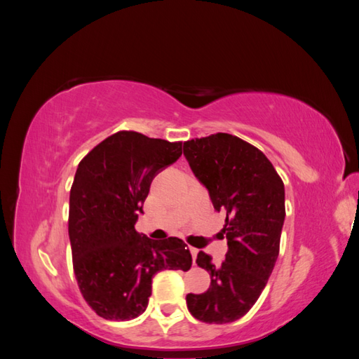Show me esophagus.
I'll list each match as a JSON object with an SVG mask.
<instances>
[{
  "label": "esophagus",
  "mask_w": 359,
  "mask_h": 359,
  "mask_svg": "<svg viewBox=\"0 0 359 359\" xmlns=\"http://www.w3.org/2000/svg\"><path fill=\"white\" fill-rule=\"evenodd\" d=\"M198 252H199L198 248L190 247V253H191V257H193V262H194V260H196V257H198Z\"/></svg>",
  "instance_id": "34e87169"
}]
</instances>
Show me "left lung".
Segmentation results:
<instances>
[{"instance_id":"obj_1","label":"left lung","mask_w":359,"mask_h":359,"mask_svg":"<svg viewBox=\"0 0 359 359\" xmlns=\"http://www.w3.org/2000/svg\"><path fill=\"white\" fill-rule=\"evenodd\" d=\"M184 157L214 210L226 215L222 236L227 240L220 265L199 252L196 264L208 271L211 285L199 295L189 293L187 309L202 322L229 323L253 307L277 262L285 184L262 151L227 133L187 140Z\"/></svg>"}]
</instances>
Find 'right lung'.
<instances>
[{
    "label": "right lung",
    "instance_id": "1",
    "mask_svg": "<svg viewBox=\"0 0 359 359\" xmlns=\"http://www.w3.org/2000/svg\"><path fill=\"white\" fill-rule=\"evenodd\" d=\"M181 154V142L118 132L76 170L69 212L73 269L82 297L106 320L140 316L158 271L191 266L180 238L156 241L135 229L151 182Z\"/></svg>",
    "mask_w": 359,
    "mask_h": 359
}]
</instances>
